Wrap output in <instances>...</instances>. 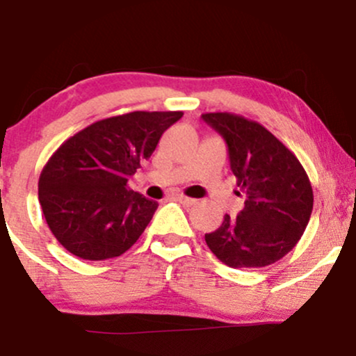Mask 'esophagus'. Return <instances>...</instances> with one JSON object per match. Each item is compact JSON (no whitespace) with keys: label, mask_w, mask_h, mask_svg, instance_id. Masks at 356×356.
Instances as JSON below:
<instances>
[{"label":"esophagus","mask_w":356,"mask_h":356,"mask_svg":"<svg viewBox=\"0 0 356 356\" xmlns=\"http://www.w3.org/2000/svg\"><path fill=\"white\" fill-rule=\"evenodd\" d=\"M175 201H179L181 204H184V206H194L195 202V199H191V197H186V195H177V197H175Z\"/></svg>","instance_id":"1"}]
</instances>
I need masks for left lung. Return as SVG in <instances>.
Returning <instances> with one entry per match:
<instances>
[{
	"instance_id": "obj_1",
	"label": "left lung",
	"mask_w": 356,
	"mask_h": 356,
	"mask_svg": "<svg viewBox=\"0 0 356 356\" xmlns=\"http://www.w3.org/2000/svg\"><path fill=\"white\" fill-rule=\"evenodd\" d=\"M202 120L224 138L232 174L246 194L236 218L224 216L206 234L216 257L229 268H263L288 254L313 211V189L296 155L257 122L218 112Z\"/></svg>"
}]
</instances>
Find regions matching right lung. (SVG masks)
I'll return each mask as SVG.
<instances>
[{
    "label": "right lung",
    "mask_w": 356,
    "mask_h": 356,
    "mask_svg": "<svg viewBox=\"0 0 356 356\" xmlns=\"http://www.w3.org/2000/svg\"><path fill=\"white\" fill-rule=\"evenodd\" d=\"M182 112H130L88 125L43 167L38 197L48 227L72 254L104 261L124 254L159 204L127 181Z\"/></svg>",
    "instance_id": "right-lung-1"
}]
</instances>
